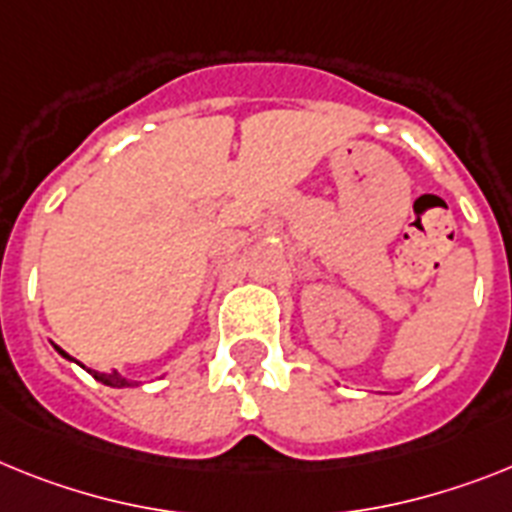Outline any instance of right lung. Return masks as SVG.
I'll list each match as a JSON object with an SVG mask.
<instances>
[{"instance_id": "add662e5", "label": "right lung", "mask_w": 512, "mask_h": 512, "mask_svg": "<svg viewBox=\"0 0 512 512\" xmlns=\"http://www.w3.org/2000/svg\"><path fill=\"white\" fill-rule=\"evenodd\" d=\"M54 349L59 351V356H64V359H70V362H75L67 351H62L59 346H54ZM90 375L96 377L98 382H103V385H109V388H132V385H140L137 380H127V377L117 375V372H96V369H88Z\"/></svg>"}]
</instances>
